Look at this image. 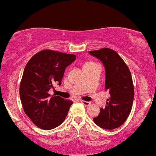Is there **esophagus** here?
I'll use <instances>...</instances> for the list:
<instances>
[{"mask_svg":"<svg viewBox=\"0 0 156 156\" xmlns=\"http://www.w3.org/2000/svg\"><path fill=\"white\" fill-rule=\"evenodd\" d=\"M80 102H81V103H83V104L84 105H86V106H89V105H91V103H90V102H89V101H80Z\"/></svg>","mask_w":156,"mask_h":156,"instance_id":"1","label":"esophagus"}]
</instances>
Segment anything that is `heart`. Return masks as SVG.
<instances>
[{
    "instance_id": "heart-1",
    "label": "heart",
    "mask_w": 156,
    "mask_h": 156,
    "mask_svg": "<svg viewBox=\"0 0 156 156\" xmlns=\"http://www.w3.org/2000/svg\"><path fill=\"white\" fill-rule=\"evenodd\" d=\"M96 64L93 63V62H87V63H86L85 64L83 65V67H85V66H93V65H95Z\"/></svg>"
}]
</instances>
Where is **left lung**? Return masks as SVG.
Wrapping results in <instances>:
<instances>
[{"label":"left lung","mask_w":156,"mask_h":156,"mask_svg":"<svg viewBox=\"0 0 156 156\" xmlns=\"http://www.w3.org/2000/svg\"><path fill=\"white\" fill-rule=\"evenodd\" d=\"M105 67V89L110 94L105 108H101L94 123L103 129L113 130L125 122L132 108L134 89L129 68L116 51L109 48L89 51Z\"/></svg>","instance_id":"left-lung-1"}]
</instances>
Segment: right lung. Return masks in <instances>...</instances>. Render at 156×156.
<instances>
[{"label":"right lung","instance_id":"obj_1","mask_svg":"<svg viewBox=\"0 0 156 156\" xmlns=\"http://www.w3.org/2000/svg\"><path fill=\"white\" fill-rule=\"evenodd\" d=\"M76 56L51 50L36 53L28 61L20 86V97L24 112L41 129L51 130L63 122L72 101L51 96L55 83L61 85L66 67Z\"/></svg>","mask_w":156,"mask_h":156}]
</instances>
